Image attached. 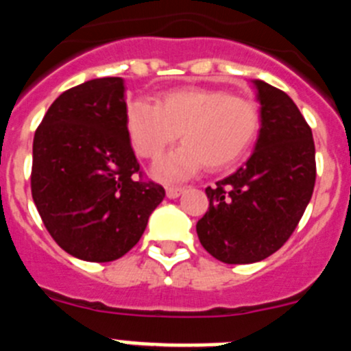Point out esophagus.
<instances>
[{"label":"esophagus","mask_w":351,"mask_h":351,"mask_svg":"<svg viewBox=\"0 0 351 351\" xmlns=\"http://www.w3.org/2000/svg\"><path fill=\"white\" fill-rule=\"evenodd\" d=\"M182 191H184V188H181V186H167V197L169 198H178Z\"/></svg>","instance_id":"esophagus-1"}]
</instances>
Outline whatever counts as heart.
<instances>
[{
    "mask_svg": "<svg viewBox=\"0 0 351 351\" xmlns=\"http://www.w3.org/2000/svg\"><path fill=\"white\" fill-rule=\"evenodd\" d=\"M126 132L138 156L154 160L170 144H184L154 167L163 179H182L206 165L210 172L237 163L255 142L260 130L256 105L221 89H170L156 105L133 100L126 107Z\"/></svg>",
    "mask_w": 351,
    "mask_h": 351,
    "instance_id": "1",
    "label": "heart"
}]
</instances>
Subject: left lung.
Segmentation results:
<instances>
[{"instance_id": "left-lung-1", "label": "left lung", "mask_w": 351, "mask_h": 351, "mask_svg": "<svg viewBox=\"0 0 351 351\" xmlns=\"http://www.w3.org/2000/svg\"><path fill=\"white\" fill-rule=\"evenodd\" d=\"M255 153L228 178L207 186L209 209L197 223L200 244L225 263L267 258L287 243L311 200L315 142L290 96L263 80Z\"/></svg>"}]
</instances>
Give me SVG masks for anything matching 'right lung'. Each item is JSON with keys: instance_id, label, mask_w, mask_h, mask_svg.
<instances>
[{"instance_id": "1", "label": "right lung", "mask_w": 351, "mask_h": 351, "mask_svg": "<svg viewBox=\"0 0 351 351\" xmlns=\"http://www.w3.org/2000/svg\"><path fill=\"white\" fill-rule=\"evenodd\" d=\"M125 116L123 79L104 77L58 96L35 132L31 195L51 237L80 260L128 253L165 197L141 170Z\"/></svg>"}]
</instances>
